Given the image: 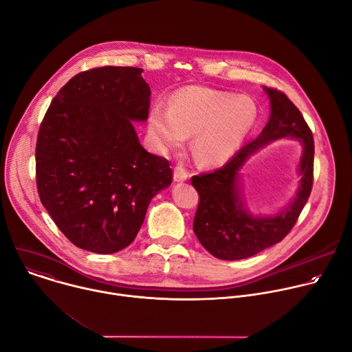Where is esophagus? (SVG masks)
Returning a JSON list of instances; mask_svg holds the SVG:
<instances>
[{
  "label": "esophagus",
  "instance_id": "1",
  "mask_svg": "<svg viewBox=\"0 0 352 352\" xmlns=\"http://www.w3.org/2000/svg\"><path fill=\"white\" fill-rule=\"evenodd\" d=\"M188 177H189V173L186 171V168L181 163H178L174 168V181L182 182V181H186Z\"/></svg>",
  "mask_w": 352,
  "mask_h": 352
}]
</instances>
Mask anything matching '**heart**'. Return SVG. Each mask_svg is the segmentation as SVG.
Returning a JSON list of instances; mask_svg holds the SVG:
<instances>
[{
    "mask_svg": "<svg viewBox=\"0 0 352 352\" xmlns=\"http://www.w3.org/2000/svg\"><path fill=\"white\" fill-rule=\"evenodd\" d=\"M258 120V106L248 96L189 86L177 91L171 107L156 104L148 131L162 148H178L193 138V155L206 164H221L241 147Z\"/></svg>",
    "mask_w": 352,
    "mask_h": 352,
    "instance_id": "obj_1",
    "label": "heart"
}]
</instances>
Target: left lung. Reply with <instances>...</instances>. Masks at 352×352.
<instances>
[{"label": "left lung", "instance_id": "left-lung-1", "mask_svg": "<svg viewBox=\"0 0 352 352\" xmlns=\"http://www.w3.org/2000/svg\"><path fill=\"white\" fill-rule=\"evenodd\" d=\"M263 89L270 98L272 113L261 135L243 144L221 168L190 178L199 193L193 232L208 252L223 261L250 258L284 239L307 205L314 185L315 143L311 128L281 90ZM281 137H294L303 143L297 197L287 210L273 218L252 217L240 196L237 171L259 148Z\"/></svg>", "mask_w": 352, "mask_h": 352}]
</instances>
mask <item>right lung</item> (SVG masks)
Masks as SVG:
<instances>
[{
  "mask_svg": "<svg viewBox=\"0 0 352 352\" xmlns=\"http://www.w3.org/2000/svg\"><path fill=\"white\" fill-rule=\"evenodd\" d=\"M142 68L100 67L57 93L38 128L36 184L43 206L78 248L116 254L139 232L147 206L173 181L170 163L146 152L132 121H146Z\"/></svg>",
  "mask_w": 352,
  "mask_h": 352,
  "instance_id": "right-lung-1",
  "label": "right lung"
}]
</instances>
